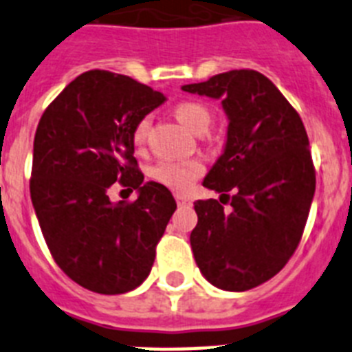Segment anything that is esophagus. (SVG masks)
Here are the masks:
<instances>
[{"mask_svg":"<svg viewBox=\"0 0 352 352\" xmlns=\"http://www.w3.org/2000/svg\"><path fill=\"white\" fill-rule=\"evenodd\" d=\"M175 200H177V204H179V206H186V204H190V199H188V197H184V195H181V193L175 195Z\"/></svg>","mask_w":352,"mask_h":352,"instance_id":"obj_1","label":"esophagus"}]
</instances>
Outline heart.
Instances as JSON below:
<instances>
[{"mask_svg":"<svg viewBox=\"0 0 352 352\" xmlns=\"http://www.w3.org/2000/svg\"><path fill=\"white\" fill-rule=\"evenodd\" d=\"M177 120L182 125L191 131L193 134H204L208 131L212 121L211 109L199 100H186L175 107ZM150 129L148 118H141L135 126L132 129V141L135 146H143L146 141ZM204 173V164L197 159H188V161H161L150 170V177L157 184L170 188L173 191H188L193 186V182Z\"/></svg>","mask_w":352,"mask_h":352,"instance_id":"heart-1","label":"heart"}]
</instances>
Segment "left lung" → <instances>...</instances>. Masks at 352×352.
<instances>
[{"instance_id": "obj_1", "label": "left lung", "mask_w": 352, "mask_h": 352, "mask_svg": "<svg viewBox=\"0 0 352 352\" xmlns=\"http://www.w3.org/2000/svg\"><path fill=\"white\" fill-rule=\"evenodd\" d=\"M182 89L220 98L229 118L226 150L204 179L220 200L195 202V261L217 288L250 290L276 276L302 238L317 182L308 134L259 71L232 69Z\"/></svg>"}]
</instances>
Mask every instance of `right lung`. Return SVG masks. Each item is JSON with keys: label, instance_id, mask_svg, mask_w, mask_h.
Here are the masks:
<instances>
[{"label": "right lung", "instance_id": "add662e5", "mask_svg": "<svg viewBox=\"0 0 352 352\" xmlns=\"http://www.w3.org/2000/svg\"><path fill=\"white\" fill-rule=\"evenodd\" d=\"M166 96L131 76L91 69L50 103L34 140L30 197L53 259L91 292L118 295L148 277L177 209L170 190L143 184L132 129ZM114 182L140 197L111 203Z\"/></svg>", "mask_w": 352, "mask_h": 352}]
</instances>
